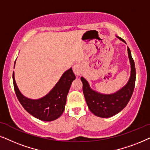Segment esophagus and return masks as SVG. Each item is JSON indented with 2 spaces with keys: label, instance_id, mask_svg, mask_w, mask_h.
<instances>
[{
  "label": "esophagus",
  "instance_id": "34e87169",
  "mask_svg": "<svg viewBox=\"0 0 150 150\" xmlns=\"http://www.w3.org/2000/svg\"><path fill=\"white\" fill-rule=\"evenodd\" d=\"M73 70L75 75H79L82 73V67H81L80 64H76L73 66Z\"/></svg>",
  "mask_w": 150,
  "mask_h": 150
}]
</instances>
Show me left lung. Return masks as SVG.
<instances>
[{
  "instance_id": "8db88e82",
  "label": "left lung",
  "mask_w": 150,
  "mask_h": 150,
  "mask_svg": "<svg viewBox=\"0 0 150 150\" xmlns=\"http://www.w3.org/2000/svg\"><path fill=\"white\" fill-rule=\"evenodd\" d=\"M125 43L124 40L116 36ZM126 44V43H125ZM127 54L130 64V76L126 84L114 93L104 94L92 88L88 81L81 77L83 83V93L88 107L94 115L101 118H109L118 114L129 102L135 86L136 69L131 51L127 47Z\"/></svg>"
}]
</instances>
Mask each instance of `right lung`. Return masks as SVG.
<instances>
[{"label":"right lung","instance_id":"add662e5","mask_svg":"<svg viewBox=\"0 0 150 150\" xmlns=\"http://www.w3.org/2000/svg\"><path fill=\"white\" fill-rule=\"evenodd\" d=\"M75 79V74L72 68H70L62 74L56 84L47 95L39 99H30L20 91L15 80L14 72L13 73V86L20 103L32 116L44 121H54L62 115L67 95Z\"/></svg>","mask_w":150,"mask_h":150}]
</instances>
